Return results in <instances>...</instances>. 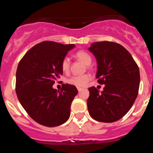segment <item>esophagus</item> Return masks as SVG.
<instances>
[{"label":"esophagus","mask_w":153,"mask_h":153,"mask_svg":"<svg viewBox=\"0 0 153 153\" xmlns=\"http://www.w3.org/2000/svg\"><path fill=\"white\" fill-rule=\"evenodd\" d=\"M77 90H78V91L80 92V91H82V90H83V88H80V87H77Z\"/></svg>","instance_id":"34e87169"}]
</instances>
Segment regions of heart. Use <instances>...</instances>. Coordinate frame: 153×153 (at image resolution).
<instances>
[{"mask_svg": "<svg viewBox=\"0 0 153 153\" xmlns=\"http://www.w3.org/2000/svg\"><path fill=\"white\" fill-rule=\"evenodd\" d=\"M76 57L78 58L79 60L83 62L84 64L90 65L92 62V57L88 53H86V51H79L76 52ZM60 67H61V70H63V73H68L70 71V60L69 57L65 56L63 58L61 63H60ZM90 79V75L89 74H83V75H75L71 76L67 79V83L69 84L74 85V86H77V87H83V86H86L88 82Z\"/></svg>", "mask_w": 153, "mask_h": 153, "instance_id": "b5f03b06", "label": "heart"}]
</instances>
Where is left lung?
Wrapping results in <instances>:
<instances>
[{
    "mask_svg": "<svg viewBox=\"0 0 153 153\" xmlns=\"http://www.w3.org/2000/svg\"><path fill=\"white\" fill-rule=\"evenodd\" d=\"M89 50L97 59V82L105 84L102 92L94 86L89 88V113L99 122L117 121L128 113L138 96L139 67L129 51L115 42H95Z\"/></svg>",
    "mask_w": 153,
    "mask_h": 153,
    "instance_id": "8db88e82",
    "label": "left lung"
}]
</instances>
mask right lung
I'll list each match as a JSON object with an SVG mask.
<instances>
[{
  "label": "right lung",
  "mask_w": 153,
  "mask_h": 153,
  "mask_svg": "<svg viewBox=\"0 0 153 153\" xmlns=\"http://www.w3.org/2000/svg\"><path fill=\"white\" fill-rule=\"evenodd\" d=\"M74 44L43 41L25 53L16 73V93L21 106L40 125L57 126L70 115V106L78 90L63 84L60 91L53 88L63 74L60 63Z\"/></svg>",
  "instance_id": "obj_1"
}]
</instances>
